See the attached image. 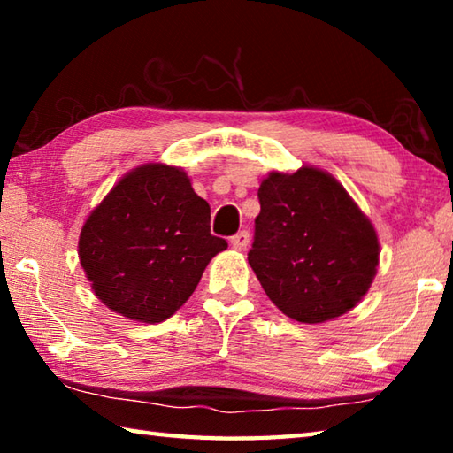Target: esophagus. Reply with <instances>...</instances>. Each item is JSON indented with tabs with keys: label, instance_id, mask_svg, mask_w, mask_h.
<instances>
[{
	"label": "esophagus",
	"instance_id": "obj_1",
	"mask_svg": "<svg viewBox=\"0 0 453 453\" xmlns=\"http://www.w3.org/2000/svg\"><path fill=\"white\" fill-rule=\"evenodd\" d=\"M229 243H232L234 250H245L250 245V232H245V229H242V232H237L235 235H232V240H229Z\"/></svg>",
	"mask_w": 453,
	"mask_h": 453
}]
</instances>
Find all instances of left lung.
<instances>
[{
	"label": "left lung",
	"instance_id": "obj_1",
	"mask_svg": "<svg viewBox=\"0 0 453 453\" xmlns=\"http://www.w3.org/2000/svg\"><path fill=\"white\" fill-rule=\"evenodd\" d=\"M248 262L267 297L302 324H324L362 302L380 264L370 218L334 175L311 165L270 172Z\"/></svg>",
	"mask_w": 453,
	"mask_h": 453
}]
</instances>
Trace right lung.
Instances as JSON below:
<instances>
[{"label": "right lung", "mask_w": 453, "mask_h": 453, "mask_svg": "<svg viewBox=\"0 0 453 453\" xmlns=\"http://www.w3.org/2000/svg\"><path fill=\"white\" fill-rule=\"evenodd\" d=\"M227 242L210 232V203L181 167L143 164L111 188L81 227L78 256L111 311L159 324L189 300Z\"/></svg>", "instance_id": "1"}]
</instances>
